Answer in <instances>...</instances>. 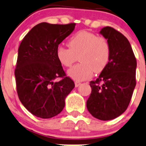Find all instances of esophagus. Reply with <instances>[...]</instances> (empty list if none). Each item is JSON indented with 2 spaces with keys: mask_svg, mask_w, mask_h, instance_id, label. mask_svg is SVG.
Wrapping results in <instances>:
<instances>
[{
  "mask_svg": "<svg viewBox=\"0 0 146 146\" xmlns=\"http://www.w3.org/2000/svg\"><path fill=\"white\" fill-rule=\"evenodd\" d=\"M80 82H78V81H76V82H75V85H76V87H78L79 85H80Z\"/></svg>",
  "mask_w": 146,
  "mask_h": 146,
  "instance_id": "1",
  "label": "esophagus"
}]
</instances>
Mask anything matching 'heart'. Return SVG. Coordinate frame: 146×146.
Listing matches in <instances>:
<instances>
[{"mask_svg": "<svg viewBox=\"0 0 146 146\" xmlns=\"http://www.w3.org/2000/svg\"><path fill=\"white\" fill-rule=\"evenodd\" d=\"M68 48L59 45L56 56L65 67H70L77 60L80 63L69 69L68 74L76 80H84L92 77L93 72L104 70L110 61L111 47L103 36H98L88 31H80L70 37Z\"/></svg>", "mask_w": 146, "mask_h": 146, "instance_id": "obj_1", "label": "heart"}]
</instances>
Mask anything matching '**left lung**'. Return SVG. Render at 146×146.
Returning a JSON list of instances; mask_svg holds the SVG:
<instances>
[{"mask_svg": "<svg viewBox=\"0 0 146 146\" xmlns=\"http://www.w3.org/2000/svg\"><path fill=\"white\" fill-rule=\"evenodd\" d=\"M100 33L109 41L111 55L99 77L90 82L92 91L87 108L95 118L114 119L127 109L136 84V58L127 38L111 27Z\"/></svg>", "mask_w": 146, "mask_h": 146, "instance_id": "1", "label": "left lung"}]
</instances>
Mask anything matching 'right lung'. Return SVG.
Returning <instances> with one entry per match:
<instances>
[{"mask_svg": "<svg viewBox=\"0 0 146 146\" xmlns=\"http://www.w3.org/2000/svg\"><path fill=\"white\" fill-rule=\"evenodd\" d=\"M67 25L42 23L23 38L15 69L18 98L33 115L49 119L59 114L75 83L66 76L56 56V48L74 29ZM60 82H55L56 78Z\"/></svg>", "mask_w": 146, "mask_h": 146, "instance_id": "1", "label": "right lung"}]
</instances>
